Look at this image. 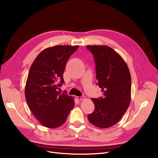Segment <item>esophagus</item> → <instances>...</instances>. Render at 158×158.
Instances as JSON below:
<instances>
[{"instance_id": "esophagus-1", "label": "esophagus", "mask_w": 158, "mask_h": 158, "mask_svg": "<svg viewBox=\"0 0 158 158\" xmlns=\"http://www.w3.org/2000/svg\"><path fill=\"white\" fill-rule=\"evenodd\" d=\"M76 98H77V99L79 100V101H82V100L85 99V97H84V96H81V97L78 96Z\"/></svg>"}]
</instances>
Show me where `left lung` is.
Masks as SVG:
<instances>
[{
	"label": "left lung",
	"mask_w": 158,
	"mask_h": 158,
	"mask_svg": "<svg viewBox=\"0 0 158 158\" xmlns=\"http://www.w3.org/2000/svg\"><path fill=\"white\" fill-rule=\"evenodd\" d=\"M94 57L98 85L104 96L92 98L95 109L88 115L95 127L106 128L117 124L130 106L131 77L118 53L107 45H87Z\"/></svg>",
	"instance_id": "8db88e82"
}]
</instances>
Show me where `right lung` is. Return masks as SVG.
Returning <instances> with one entry per match:
<instances>
[{
	"mask_svg": "<svg viewBox=\"0 0 158 158\" xmlns=\"http://www.w3.org/2000/svg\"><path fill=\"white\" fill-rule=\"evenodd\" d=\"M78 45L48 47L32 63L25 88L27 106L42 125L57 128L65 123L74 106V99L58 91L64 81L63 74L66 62Z\"/></svg>",
	"mask_w": 158,
	"mask_h": 158,
	"instance_id": "obj_1",
	"label": "right lung"
}]
</instances>
